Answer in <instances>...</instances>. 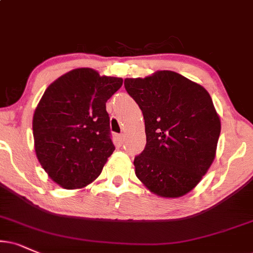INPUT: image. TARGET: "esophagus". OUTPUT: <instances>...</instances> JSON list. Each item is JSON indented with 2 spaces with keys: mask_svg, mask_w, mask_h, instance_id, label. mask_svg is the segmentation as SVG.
<instances>
[{
  "mask_svg": "<svg viewBox=\"0 0 253 253\" xmlns=\"http://www.w3.org/2000/svg\"><path fill=\"white\" fill-rule=\"evenodd\" d=\"M116 138H117V141L121 143V144L124 142V135H123V133H121V135H116Z\"/></svg>",
  "mask_w": 253,
  "mask_h": 253,
  "instance_id": "34e87169",
  "label": "esophagus"
}]
</instances>
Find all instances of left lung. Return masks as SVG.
I'll list each match as a JSON object with an SVG mask.
<instances>
[{"instance_id":"8db88e82","label":"left lung","mask_w":253,"mask_h":253,"mask_svg":"<svg viewBox=\"0 0 253 253\" xmlns=\"http://www.w3.org/2000/svg\"><path fill=\"white\" fill-rule=\"evenodd\" d=\"M124 86L143 112L146 145L136 156L137 178L165 198L182 197L201 182L216 156L220 120L209 92L170 70Z\"/></svg>"}]
</instances>
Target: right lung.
Here are the masks:
<instances>
[{
	"instance_id": "right-lung-1",
	"label": "right lung",
	"mask_w": 253,
	"mask_h": 253,
	"mask_svg": "<svg viewBox=\"0 0 253 253\" xmlns=\"http://www.w3.org/2000/svg\"><path fill=\"white\" fill-rule=\"evenodd\" d=\"M120 77L79 68L46 88L34 112L35 152L62 188L82 189L101 174L115 150L105 103L121 88Z\"/></svg>"
}]
</instances>
